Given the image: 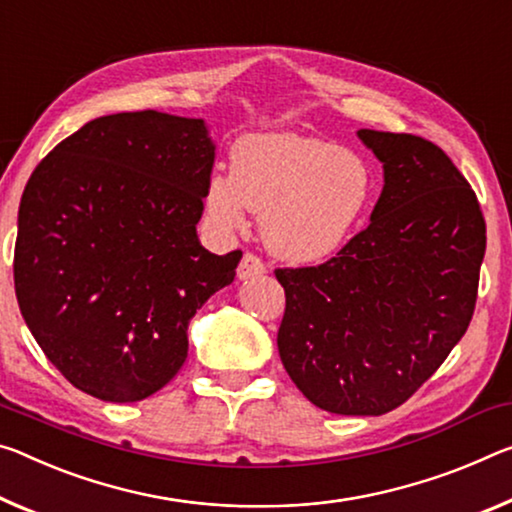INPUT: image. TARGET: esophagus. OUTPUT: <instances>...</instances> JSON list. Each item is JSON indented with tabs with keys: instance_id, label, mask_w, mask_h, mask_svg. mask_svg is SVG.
Masks as SVG:
<instances>
[{
	"instance_id": "obj_1",
	"label": "esophagus",
	"mask_w": 512,
	"mask_h": 512,
	"mask_svg": "<svg viewBox=\"0 0 512 512\" xmlns=\"http://www.w3.org/2000/svg\"><path fill=\"white\" fill-rule=\"evenodd\" d=\"M266 273V264L253 253H246L243 259L239 262V269H237V278L239 280H250V278H257V275Z\"/></svg>"
}]
</instances>
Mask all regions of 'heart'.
Segmentation results:
<instances>
[{
    "label": "heart",
    "mask_w": 512,
    "mask_h": 512,
    "mask_svg": "<svg viewBox=\"0 0 512 512\" xmlns=\"http://www.w3.org/2000/svg\"><path fill=\"white\" fill-rule=\"evenodd\" d=\"M373 198L358 152L296 132L248 134L234 143L232 173L209 175L205 207L225 232L259 218L262 239L291 264L326 262L351 237Z\"/></svg>",
    "instance_id": "1"
}]
</instances>
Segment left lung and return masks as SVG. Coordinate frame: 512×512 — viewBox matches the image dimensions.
<instances>
[{
	"label": "left lung",
	"instance_id": "left-lung-1",
	"mask_svg": "<svg viewBox=\"0 0 512 512\" xmlns=\"http://www.w3.org/2000/svg\"><path fill=\"white\" fill-rule=\"evenodd\" d=\"M383 164L367 230L326 264L278 269V351L316 408L385 415L426 383L472 321L485 255L476 193L435 143L360 129Z\"/></svg>",
	"mask_w": 512,
	"mask_h": 512
}]
</instances>
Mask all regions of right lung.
Segmentation results:
<instances>
[{
	"label": "right lung",
	"mask_w": 512,
	"mask_h": 512,
	"mask_svg": "<svg viewBox=\"0 0 512 512\" xmlns=\"http://www.w3.org/2000/svg\"><path fill=\"white\" fill-rule=\"evenodd\" d=\"M214 143L202 118H95L40 161L18 212L13 278L31 335L81 392L148 399L189 353V321L237 275L202 246Z\"/></svg>",
	"instance_id": "1"
}]
</instances>
